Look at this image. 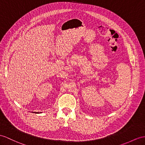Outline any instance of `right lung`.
I'll return each mask as SVG.
<instances>
[{
	"instance_id": "obj_1",
	"label": "right lung",
	"mask_w": 145,
	"mask_h": 145,
	"mask_svg": "<svg viewBox=\"0 0 145 145\" xmlns=\"http://www.w3.org/2000/svg\"><path fill=\"white\" fill-rule=\"evenodd\" d=\"M36 113H39V112H36Z\"/></svg>"
}]
</instances>
